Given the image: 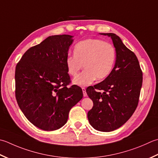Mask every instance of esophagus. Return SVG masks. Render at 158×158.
Masks as SVG:
<instances>
[{"label": "esophagus", "instance_id": "esophagus-1", "mask_svg": "<svg viewBox=\"0 0 158 158\" xmlns=\"http://www.w3.org/2000/svg\"><path fill=\"white\" fill-rule=\"evenodd\" d=\"M82 91H83V97H87V93H86L85 88H82Z\"/></svg>", "mask_w": 158, "mask_h": 158}]
</instances>
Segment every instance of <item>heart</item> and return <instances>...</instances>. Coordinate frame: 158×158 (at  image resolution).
<instances>
[{
  "label": "heart",
  "instance_id": "1",
  "mask_svg": "<svg viewBox=\"0 0 158 158\" xmlns=\"http://www.w3.org/2000/svg\"><path fill=\"white\" fill-rule=\"evenodd\" d=\"M116 52L113 45L98 39H88L75 46L74 55H69L66 66L70 75L76 76L83 65L84 70L73 79V83L85 87L95 79L107 78L114 69Z\"/></svg>",
  "mask_w": 158,
  "mask_h": 158
}]
</instances>
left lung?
<instances>
[{"mask_svg":"<svg viewBox=\"0 0 158 158\" xmlns=\"http://www.w3.org/2000/svg\"><path fill=\"white\" fill-rule=\"evenodd\" d=\"M112 38L116 52L114 67L103 81L89 86L86 92L93 101L88 112L89 124L96 130L110 132L131 118L138 106L143 73L137 57L112 33H101ZM98 90H103L101 94Z\"/></svg>","mask_w":158,"mask_h":158,"instance_id":"left-lung-1","label":"left lung"}]
</instances>
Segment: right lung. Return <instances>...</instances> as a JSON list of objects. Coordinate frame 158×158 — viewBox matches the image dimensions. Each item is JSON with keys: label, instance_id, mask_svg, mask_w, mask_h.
<instances>
[{"label": "right lung", "instance_id": "obj_1", "mask_svg": "<svg viewBox=\"0 0 158 158\" xmlns=\"http://www.w3.org/2000/svg\"><path fill=\"white\" fill-rule=\"evenodd\" d=\"M73 35L46 38L25 52L15 67V98L26 118L37 127L54 131L66 124L71 108L83 98L81 88H68L66 59Z\"/></svg>", "mask_w": 158, "mask_h": 158}]
</instances>
